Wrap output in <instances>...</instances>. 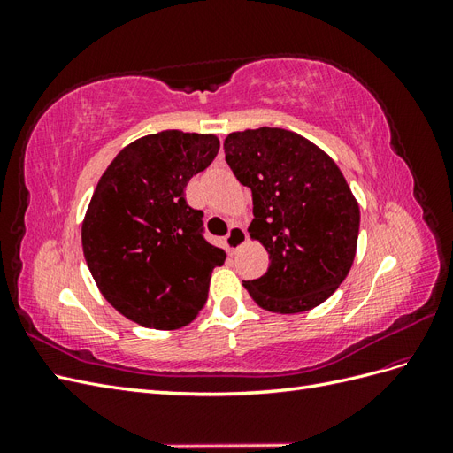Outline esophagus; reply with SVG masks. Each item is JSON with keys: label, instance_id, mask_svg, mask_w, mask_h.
<instances>
[{"label": "esophagus", "instance_id": "obj_1", "mask_svg": "<svg viewBox=\"0 0 453 453\" xmlns=\"http://www.w3.org/2000/svg\"><path fill=\"white\" fill-rule=\"evenodd\" d=\"M245 240H248V234H245V230L242 226H238V225H232L230 230H228V234H226L228 250L234 253L238 248H242V245L245 243Z\"/></svg>", "mask_w": 453, "mask_h": 453}]
</instances>
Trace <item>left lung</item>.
I'll use <instances>...</instances> for the list:
<instances>
[{"instance_id":"1","label":"left lung","mask_w":453,"mask_h":453,"mask_svg":"<svg viewBox=\"0 0 453 453\" xmlns=\"http://www.w3.org/2000/svg\"><path fill=\"white\" fill-rule=\"evenodd\" d=\"M225 158L251 188V238L265 245V276L243 281L268 311H308L331 296L353 265L359 205L326 153L283 128L232 132Z\"/></svg>"}]
</instances>
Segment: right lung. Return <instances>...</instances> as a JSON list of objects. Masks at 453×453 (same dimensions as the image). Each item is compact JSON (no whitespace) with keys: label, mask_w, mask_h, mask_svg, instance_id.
<instances>
[{"label":"right lung","mask_w":453,"mask_h":453,"mask_svg":"<svg viewBox=\"0 0 453 453\" xmlns=\"http://www.w3.org/2000/svg\"><path fill=\"white\" fill-rule=\"evenodd\" d=\"M217 153L213 134L164 130L122 149L96 185L81 228L85 260L130 321L173 331L208 300L226 253L203 238V213L187 203L185 187Z\"/></svg>","instance_id":"1"}]
</instances>
